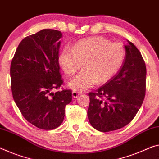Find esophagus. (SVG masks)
I'll return each mask as SVG.
<instances>
[{
  "mask_svg": "<svg viewBox=\"0 0 159 159\" xmlns=\"http://www.w3.org/2000/svg\"><path fill=\"white\" fill-rule=\"evenodd\" d=\"M80 95V93L75 91V90H73V92H72V96L74 97V98H77L78 96H79Z\"/></svg>",
  "mask_w": 159,
  "mask_h": 159,
  "instance_id": "esophagus-1",
  "label": "esophagus"
}]
</instances>
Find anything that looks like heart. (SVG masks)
<instances>
[{
	"label": "heart",
	"mask_w": 159,
	"mask_h": 159,
	"mask_svg": "<svg viewBox=\"0 0 159 159\" xmlns=\"http://www.w3.org/2000/svg\"><path fill=\"white\" fill-rule=\"evenodd\" d=\"M124 46L102 37L78 41L73 49H63L58 58L59 66L68 75H73L83 64L80 74L69 83L75 91L84 92L97 84H105L120 69L125 59Z\"/></svg>",
	"instance_id": "b5f03b06"
}]
</instances>
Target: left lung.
<instances>
[{
  "instance_id": "obj_1",
  "label": "left lung",
  "mask_w": 159,
  "mask_h": 159,
  "mask_svg": "<svg viewBox=\"0 0 159 159\" xmlns=\"http://www.w3.org/2000/svg\"><path fill=\"white\" fill-rule=\"evenodd\" d=\"M121 69L95 92L89 93L88 117L93 128L107 132L122 128L142 106L146 93L147 69L140 52L132 42L125 45Z\"/></svg>"
}]
</instances>
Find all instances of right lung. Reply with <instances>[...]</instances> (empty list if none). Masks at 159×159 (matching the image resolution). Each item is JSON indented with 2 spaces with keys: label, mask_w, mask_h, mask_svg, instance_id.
Masks as SVG:
<instances>
[{
  "label": "right lung",
  "mask_w": 159,
  "mask_h": 159,
  "mask_svg": "<svg viewBox=\"0 0 159 159\" xmlns=\"http://www.w3.org/2000/svg\"><path fill=\"white\" fill-rule=\"evenodd\" d=\"M61 37V32L51 29L25 37L11 65L15 102L25 119L42 129L61 125L72 100L70 90L52 92L63 84L58 61Z\"/></svg>",
  "instance_id": "right-lung-1"
}]
</instances>
